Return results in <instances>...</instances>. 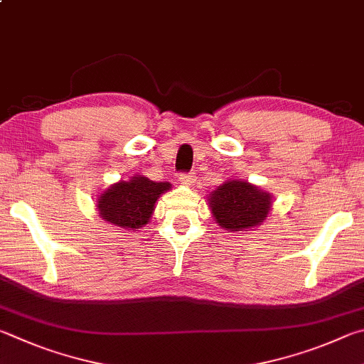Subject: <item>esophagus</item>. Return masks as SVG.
Listing matches in <instances>:
<instances>
[{
	"mask_svg": "<svg viewBox=\"0 0 364 364\" xmlns=\"http://www.w3.org/2000/svg\"><path fill=\"white\" fill-rule=\"evenodd\" d=\"M178 182L183 183V186H192L195 182V176L192 172H182V174L178 176Z\"/></svg>",
	"mask_w": 364,
	"mask_h": 364,
	"instance_id": "obj_1",
	"label": "esophagus"
}]
</instances>
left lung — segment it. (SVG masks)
<instances>
[{
  "label": "left lung",
  "mask_w": 364,
  "mask_h": 364,
  "mask_svg": "<svg viewBox=\"0 0 364 364\" xmlns=\"http://www.w3.org/2000/svg\"><path fill=\"white\" fill-rule=\"evenodd\" d=\"M209 206L218 224L230 232H241L264 222L270 211V195L243 181H230L214 190Z\"/></svg>",
  "instance_id": "left-lung-1"
}]
</instances>
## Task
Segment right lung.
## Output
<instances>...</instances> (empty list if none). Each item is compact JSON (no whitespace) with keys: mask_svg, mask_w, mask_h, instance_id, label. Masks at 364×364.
<instances>
[{"mask_svg":"<svg viewBox=\"0 0 364 364\" xmlns=\"http://www.w3.org/2000/svg\"><path fill=\"white\" fill-rule=\"evenodd\" d=\"M169 182H153L144 176L112 186L100 195V218L123 228H139L149 222L159 195L169 190Z\"/></svg>","mask_w":364,"mask_h":364,"instance_id":"add662e5","label":"right lung"}]
</instances>
